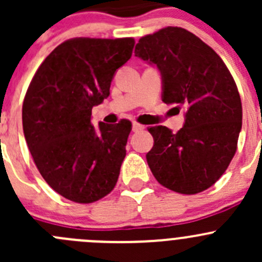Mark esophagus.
Listing matches in <instances>:
<instances>
[{
	"label": "esophagus",
	"instance_id": "obj_1",
	"mask_svg": "<svg viewBox=\"0 0 262 262\" xmlns=\"http://www.w3.org/2000/svg\"><path fill=\"white\" fill-rule=\"evenodd\" d=\"M144 129V125H141V124L138 123H133V125H132V130L133 132H141Z\"/></svg>",
	"mask_w": 262,
	"mask_h": 262
}]
</instances>
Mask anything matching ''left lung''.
Masks as SVG:
<instances>
[{
    "mask_svg": "<svg viewBox=\"0 0 262 262\" xmlns=\"http://www.w3.org/2000/svg\"><path fill=\"white\" fill-rule=\"evenodd\" d=\"M136 57L156 66L162 78V101L185 106L184 126L148 129L146 155L156 180L180 194H198L215 184L237 149L242 104L236 82L222 58L182 28L161 29L139 39Z\"/></svg>",
    "mask_w": 262,
    "mask_h": 262,
    "instance_id": "8db88e82",
    "label": "left lung"
}]
</instances>
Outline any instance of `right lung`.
Here are the masks:
<instances>
[{"instance_id": "1", "label": "right lung", "mask_w": 262, "mask_h": 262, "mask_svg": "<svg viewBox=\"0 0 262 262\" xmlns=\"http://www.w3.org/2000/svg\"><path fill=\"white\" fill-rule=\"evenodd\" d=\"M134 39L76 38L46 58L23 104L26 144L54 191L82 204L109 194L118 181L132 123L91 124L92 107L110 95Z\"/></svg>"}]
</instances>
